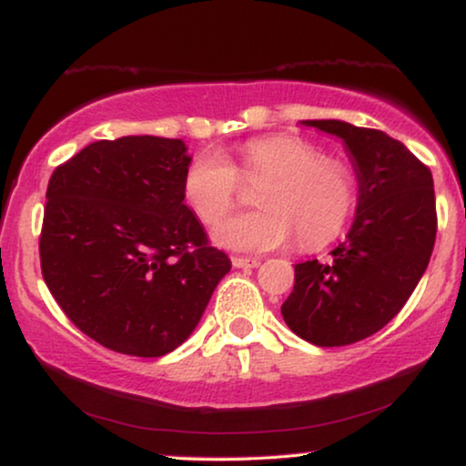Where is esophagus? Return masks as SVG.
Instances as JSON below:
<instances>
[{
  "label": "esophagus",
  "mask_w": 466,
  "mask_h": 466,
  "mask_svg": "<svg viewBox=\"0 0 466 466\" xmlns=\"http://www.w3.org/2000/svg\"><path fill=\"white\" fill-rule=\"evenodd\" d=\"M233 268H244V269H250V268H257L261 263V259H257V257H233Z\"/></svg>",
  "instance_id": "obj_1"
}]
</instances>
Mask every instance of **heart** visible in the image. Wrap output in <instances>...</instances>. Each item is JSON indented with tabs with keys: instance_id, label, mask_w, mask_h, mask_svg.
I'll return each mask as SVG.
<instances>
[{
	"instance_id": "heart-1",
	"label": "heart",
	"mask_w": 466,
	"mask_h": 466,
	"mask_svg": "<svg viewBox=\"0 0 466 466\" xmlns=\"http://www.w3.org/2000/svg\"><path fill=\"white\" fill-rule=\"evenodd\" d=\"M242 181H259L261 209L227 218L214 228L218 246L242 252L283 248L296 238L304 248L326 244L341 231L354 205V177L341 159L294 136L252 137L238 148L235 164L218 151H203L183 175V197L203 224H216L231 209Z\"/></svg>"
}]
</instances>
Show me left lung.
Segmentation results:
<instances>
[{"instance_id":"left-lung-1","label":"left lung","mask_w":466,"mask_h":466,"mask_svg":"<svg viewBox=\"0 0 466 466\" xmlns=\"http://www.w3.org/2000/svg\"><path fill=\"white\" fill-rule=\"evenodd\" d=\"M339 137L359 183L354 222L329 261L296 266L285 324L321 348L350 346L387 326L404 307L436 239L432 172L400 140L346 120H300Z\"/></svg>"}]
</instances>
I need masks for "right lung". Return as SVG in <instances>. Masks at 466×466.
Returning <instances> with one entry per match:
<instances>
[{
  "instance_id": "obj_1",
  "label": "right lung",
  "mask_w": 466,
  "mask_h": 466,
  "mask_svg": "<svg viewBox=\"0 0 466 466\" xmlns=\"http://www.w3.org/2000/svg\"><path fill=\"white\" fill-rule=\"evenodd\" d=\"M192 162L179 137L99 140L47 186L40 268L84 335L131 356L179 348L231 261L183 203Z\"/></svg>"
}]
</instances>
